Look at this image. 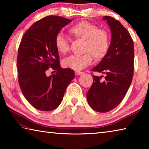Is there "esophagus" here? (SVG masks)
<instances>
[{
    "label": "esophagus",
    "mask_w": 149,
    "mask_h": 149,
    "mask_svg": "<svg viewBox=\"0 0 149 149\" xmlns=\"http://www.w3.org/2000/svg\"><path fill=\"white\" fill-rule=\"evenodd\" d=\"M83 74H84V72H80V71H76L75 72V74L76 75H81Z\"/></svg>",
    "instance_id": "1"
}]
</instances>
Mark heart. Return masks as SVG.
Segmentation results:
<instances>
[{
	"label": "heart",
	"mask_w": 149,
	"mask_h": 149,
	"mask_svg": "<svg viewBox=\"0 0 149 149\" xmlns=\"http://www.w3.org/2000/svg\"><path fill=\"white\" fill-rule=\"evenodd\" d=\"M69 32L75 39L84 41L81 55H73L65 58L63 66L74 70H81L91 63L93 56L96 60L103 58L109 50L110 36L104 29H99L96 25L86 21L80 22L69 29ZM55 46L60 54L69 51L70 43L65 35L58 33L55 37Z\"/></svg>",
	"instance_id": "b5f03b06"
}]
</instances>
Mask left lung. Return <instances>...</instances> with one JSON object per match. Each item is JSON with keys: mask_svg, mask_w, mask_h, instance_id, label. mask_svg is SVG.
<instances>
[{"mask_svg": "<svg viewBox=\"0 0 149 149\" xmlns=\"http://www.w3.org/2000/svg\"><path fill=\"white\" fill-rule=\"evenodd\" d=\"M110 27L109 50L97 65L91 69L105 74L93 75V83L87 93L88 103L93 110L107 112L120 104L132 84L134 72V46L130 33L114 17L104 16Z\"/></svg>", "mask_w": 149, "mask_h": 149, "instance_id": "8db88e82", "label": "left lung"}]
</instances>
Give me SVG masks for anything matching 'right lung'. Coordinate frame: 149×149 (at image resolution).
I'll list each match as a JSON object with an SVG mask.
<instances>
[{
  "label": "right lung",
  "instance_id": "add662e5",
  "mask_svg": "<svg viewBox=\"0 0 149 149\" xmlns=\"http://www.w3.org/2000/svg\"><path fill=\"white\" fill-rule=\"evenodd\" d=\"M72 19L49 16L37 21L25 33L17 58L18 83L25 98L41 111H51L62 102L74 71L60 67L55 37ZM50 67L56 74L48 77Z\"/></svg>",
  "mask_w": 149,
  "mask_h": 149
}]
</instances>
